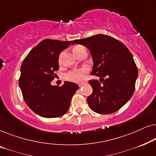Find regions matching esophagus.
I'll use <instances>...</instances> for the list:
<instances>
[{"label": "esophagus", "mask_w": 156, "mask_h": 156, "mask_svg": "<svg viewBox=\"0 0 156 156\" xmlns=\"http://www.w3.org/2000/svg\"><path fill=\"white\" fill-rule=\"evenodd\" d=\"M79 86H80V87L83 86V83H80V84H79Z\"/></svg>", "instance_id": "esophagus-1"}]
</instances>
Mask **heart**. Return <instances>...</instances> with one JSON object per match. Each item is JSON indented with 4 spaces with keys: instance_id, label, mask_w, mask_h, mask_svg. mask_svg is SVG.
Listing matches in <instances>:
<instances>
[{
    "instance_id": "1",
    "label": "heart",
    "mask_w": 156,
    "mask_h": 156,
    "mask_svg": "<svg viewBox=\"0 0 156 156\" xmlns=\"http://www.w3.org/2000/svg\"><path fill=\"white\" fill-rule=\"evenodd\" d=\"M82 49H85L84 47L82 45H77L76 46L75 48H74L73 52L74 53L76 52V51L82 50ZM63 53H61L59 56L58 61L60 63L62 61V57ZM87 73V69L86 68H81V69H74L72 70L67 73L66 74V79L69 81H72V82H82V81L84 79L85 74Z\"/></svg>"
}]
</instances>
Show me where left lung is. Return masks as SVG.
Returning <instances> with one entry per match:
<instances>
[{"label":"left lung","instance_id":"left-lung-1","mask_svg":"<svg viewBox=\"0 0 156 156\" xmlns=\"http://www.w3.org/2000/svg\"><path fill=\"white\" fill-rule=\"evenodd\" d=\"M90 50L94 61L90 80L92 94L87 97L91 110L98 114L116 112L127 103L135 90L138 67L126 47L109 35H94L74 40Z\"/></svg>","mask_w":156,"mask_h":156}]
</instances>
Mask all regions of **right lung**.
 <instances>
[{
    "mask_svg": "<svg viewBox=\"0 0 156 156\" xmlns=\"http://www.w3.org/2000/svg\"><path fill=\"white\" fill-rule=\"evenodd\" d=\"M75 41L46 39L35 46L25 57L20 67L19 86L30 108L44 118H57L67 112L79 86L65 82L62 86L51 85L59 69L62 51Z\"/></svg>",
    "mask_w": 156,
    "mask_h": 156,
    "instance_id": "obj_1",
    "label": "right lung"
}]
</instances>
